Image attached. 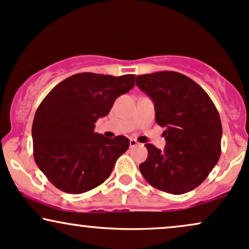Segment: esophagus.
I'll return each instance as SVG.
<instances>
[{
  "instance_id": "34e87169",
  "label": "esophagus",
  "mask_w": 249,
  "mask_h": 249,
  "mask_svg": "<svg viewBox=\"0 0 249 249\" xmlns=\"http://www.w3.org/2000/svg\"><path fill=\"white\" fill-rule=\"evenodd\" d=\"M136 146H138V142L136 139H130V147H136Z\"/></svg>"
}]
</instances>
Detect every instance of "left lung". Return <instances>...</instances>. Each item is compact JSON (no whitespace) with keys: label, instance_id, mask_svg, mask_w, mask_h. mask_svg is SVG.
<instances>
[{"label":"left lung","instance_id":"left-lung-1","mask_svg":"<svg viewBox=\"0 0 249 249\" xmlns=\"http://www.w3.org/2000/svg\"><path fill=\"white\" fill-rule=\"evenodd\" d=\"M155 107V122L164 127V149L146 143L148 157L139 166L152 187L174 195L191 191L208 178L221 153V122L202 87L178 71L136 77Z\"/></svg>","mask_w":249,"mask_h":249}]
</instances>
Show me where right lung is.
<instances>
[{
	"mask_svg": "<svg viewBox=\"0 0 249 249\" xmlns=\"http://www.w3.org/2000/svg\"><path fill=\"white\" fill-rule=\"evenodd\" d=\"M133 87L132 74L79 73L56 85L44 98L32 124L34 157L55 188L82 194L109 178L130 140L96 133L95 123Z\"/></svg>",
	"mask_w": 249,
	"mask_h": 249,
	"instance_id": "add662e5",
	"label": "right lung"
}]
</instances>
